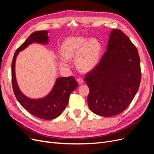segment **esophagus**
<instances>
[{"label": "esophagus", "instance_id": "esophagus-1", "mask_svg": "<svg viewBox=\"0 0 154 154\" xmlns=\"http://www.w3.org/2000/svg\"><path fill=\"white\" fill-rule=\"evenodd\" d=\"M77 81H78V83H79V84H80V85L83 84V79H82V78H78V79H77Z\"/></svg>", "mask_w": 154, "mask_h": 154}]
</instances>
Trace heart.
Instances as JSON below:
<instances>
[{
	"label": "heart",
	"mask_w": 154,
	"mask_h": 154,
	"mask_svg": "<svg viewBox=\"0 0 154 154\" xmlns=\"http://www.w3.org/2000/svg\"><path fill=\"white\" fill-rule=\"evenodd\" d=\"M60 53L66 60L76 57L77 66L83 71H88L98 64L101 57L102 45L100 42L95 38L69 37L63 42ZM60 65L66 66V60H62Z\"/></svg>",
	"instance_id": "obj_1"
}]
</instances>
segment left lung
<instances>
[{"label":"left lung","mask_w":154,"mask_h":154,"mask_svg":"<svg viewBox=\"0 0 154 154\" xmlns=\"http://www.w3.org/2000/svg\"><path fill=\"white\" fill-rule=\"evenodd\" d=\"M106 49L85 81L90 90L89 109L97 115L111 117L131 103L140 85L141 71L137 49L122 31H112Z\"/></svg>","instance_id":"1"}]
</instances>
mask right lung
<instances>
[{
  "instance_id": "right-lung-1",
  "label": "right lung",
  "mask_w": 154,
  "mask_h": 154,
  "mask_svg": "<svg viewBox=\"0 0 154 154\" xmlns=\"http://www.w3.org/2000/svg\"><path fill=\"white\" fill-rule=\"evenodd\" d=\"M48 33L47 31L32 32L17 49L11 64V81L14 94L20 105L36 118L50 120L57 118L66 109L70 94L78 86L75 78H59L56 81L53 90L47 96L40 100H31L25 96L20 91L17 83L15 72V60L18 53L33 42L46 44L48 42Z\"/></svg>"
}]
</instances>
